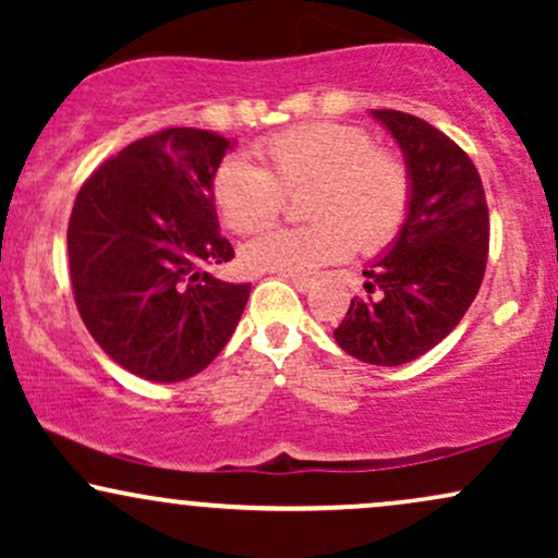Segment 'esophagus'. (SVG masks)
<instances>
[{
    "label": "esophagus",
    "instance_id": "obj_1",
    "mask_svg": "<svg viewBox=\"0 0 558 558\" xmlns=\"http://www.w3.org/2000/svg\"><path fill=\"white\" fill-rule=\"evenodd\" d=\"M283 278H286L288 283H291L293 288H296V291H301V293H306L312 286H315L310 278H301V275H283Z\"/></svg>",
    "mask_w": 558,
    "mask_h": 558
}]
</instances>
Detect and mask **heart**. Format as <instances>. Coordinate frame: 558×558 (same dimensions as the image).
<instances>
[{
	"instance_id": "heart-1",
	"label": "heart",
	"mask_w": 558,
	"mask_h": 558,
	"mask_svg": "<svg viewBox=\"0 0 558 558\" xmlns=\"http://www.w3.org/2000/svg\"><path fill=\"white\" fill-rule=\"evenodd\" d=\"M267 168L233 157L215 175V202L235 233H252L280 215L288 194L306 191L312 226L272 228L243 243L252 272L304 275L360 252H375L407 220L412 181L407 165L377 149L362 128L304 123L259 146Z\"/></svg>"
}]
</instances>
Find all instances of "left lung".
Segmentation results:
<instances>
[{
  "mask_svg": "<svg viewBox=\"0 0 558 558\" xmlns=\"http://www.w3.org/2000/svg\"><path fill=\"white\" fill-rule=\"evenodd\" d=\"M399 144L412 198L386 254L364 267L332 338L345 354L399 367L427 354L475 301L488 262V204L472 159L438 128L399 110L369 112Z\"/></svg>",
  "mask_w": 558,
  "mask_h": 558,
  "instance_id": "8db88e82",
  "label": "left lung"
}]
</instances>
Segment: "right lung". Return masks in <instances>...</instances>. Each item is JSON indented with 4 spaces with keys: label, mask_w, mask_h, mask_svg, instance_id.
<instances>
[{
    "label": "right lung",
    "mask_w": 558,
    "mask_h": 558,
    "mask_svg": "<svg viewBox=\"0 0 558 558\" xmlns=\"http://www.w3.org/2000/svg\"><path fill=\"white\" fill-rule=\"evenodd\" d=\"M233 146L213 131L168 128L107 159L73 204L75 306L101 351L144 380L202 373L248 301L252 286L207 272L233 259L215 209L217 168Z\"/></svg>",
    "instance_id": "right-lung-1"
}]
</instances>
